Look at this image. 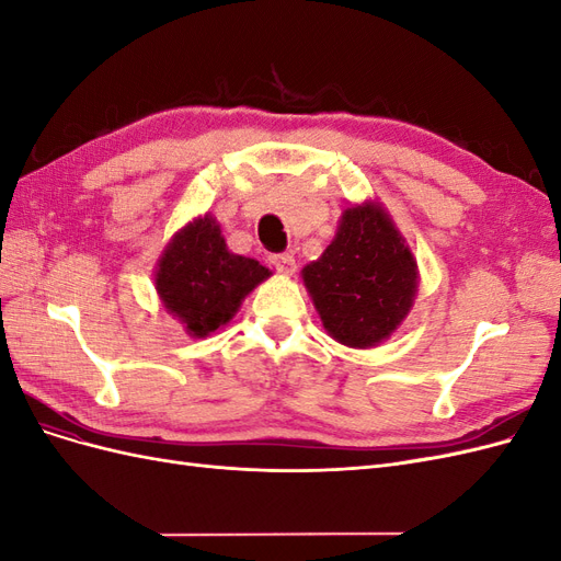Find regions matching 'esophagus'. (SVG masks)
I'll use <instances>...</instances> for the list:
<instances>
[{
	"label": "esophagus",
	"mask_w": 561,
	"mask_h": 561,
	"mask_svg": "<svg viewBox=\"0 0 561 561\" xmlns=\"http://www.w3.org/2000/svg\"><path fill=\"white\" fill-rule=\"evenodd\" d=\"M268 262L276 266V271H280V274H287V276H290L293 271H295V266H297L293 252H274L268 257Z\"/></svg>",
	"instance_id": "34e87169"
}]
</instances>
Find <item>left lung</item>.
<instances>
[{"label": "left lung", "instance_id": "1", "mask_svg": "<svg viewBox=\"0 0 561 561\" xmlns=\"http://www.w3.org/2000/svg\"><path fill=\"white\" fill-rule=\"evenodd\" d=\"M322 325L339 344L375 346L396 332L416 295V262L390 217L346 208L334 241L301 271Z\"/></svg>", "mask_w": 561, "mask_h": 561}]
</instances>
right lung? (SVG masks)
<instances>
[{
    "label": "right lung",
    "mask_w": 561,
    "mask_h": 561,
    "mask_svg": "<svg viewBox=\"0 0 561 561\" xmlns=\"http://www.w3.org/2000/svg\"><path fill=\"white\" fill-rule=\"evenodd\" d=\"M271 271L227 250L219 225L210 215L186 225L165 248L157 268L163 307L178 316L194 336L227 325L243 297Z\"/></svg>",
    "instance_id": "right-lung-1"
}]
</instances>
